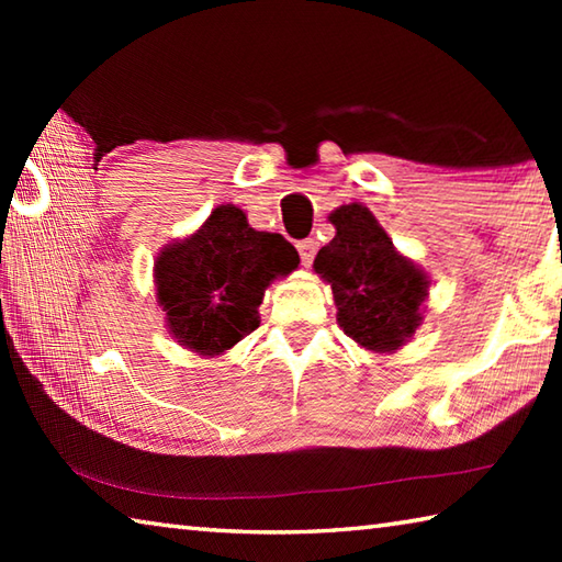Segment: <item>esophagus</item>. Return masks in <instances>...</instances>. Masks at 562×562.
<instances>
[{"label": "esophagus", "instance_id": "esophagus-1", "mask_svg": "<svg viewBox=\"0 0 562 562\" xmlns=\"http://www.w3.org/2000/svg\"><path fill=\"white\" fill-rule=\"evenodd\" d=\"M297 252L304 265H312V260H315V252H317V243L312 240V237H307V240H300L297 243Z\"/></svg>", "mask_w": 562, "mask_h": 562}]
</instances>
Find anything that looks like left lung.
I'll list each match as a JSON object with an SVG mask.
<instances>
[{"instance_id": "8db88e82", "label": "left lung", "mask_w": 562, "mask_h": 562, "mask_svg": "<svg viewBox=\"0 0 562 562\" xmlns=\"http://www.w3.org/2000/svg\"><path fill=\"white\" fill-rule=\"evenodd\" d=\"M329 221L337 235L317 252L315 272L331 284L339 327L369 351H396L422 325L429 278L396 252L369 207L341 205Z\"/></svg>"}]
</instances>
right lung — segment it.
<instances>
[{
  "label": "right lung",
  "instance_id": "add662e5",
  "mask_svg": "<svg viewBox=\"0 0 562 562\" xmlns=\"http://www.w3.org/2000/svg\"><path fill=\"white\" fill-rule=\"evenodd\" d=\"M297 265L282 235L255 231L237 205H217L201 231L156 258V294L170 335L201 357L223 355L260 327L265 290Z\"/></svg>",
  "mask_w": 562,
  "mask_h": 562
}]
</instances>
